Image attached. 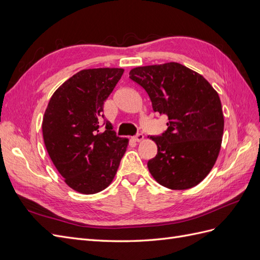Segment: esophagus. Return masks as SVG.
Listing matches in <instances>:
<instances>
[{
    "label": "esophagus",
    "instance_id": "esophagus-1",
    "mask_svg": "<svg viewBox=\"0 0 260 260\" xmlns=\"http://www.w3.org/2000/svg\"><path fill=\"white\" fill-rule=\"evenodd\" d=\"M132 140L135 141V142H141V141L144 140V136L142 135V133H138L136 137L132 138Z\"/></svg>",
    "mask_w": 260,
    "mask_h": 260
}]
</instances>
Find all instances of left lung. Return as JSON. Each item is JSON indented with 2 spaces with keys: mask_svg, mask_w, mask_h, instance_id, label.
Masks as SVG:
<instances>
[{
  "mask_svg": "<svg viewBox=\"0 0 260 260\" xmlns=\"http://www.w3.org/2000/svg\"><path fill=\"white\" fill-rule=\"evenodd\" d=\"M129 78L147 92L154 112L168 116V129L149 137L157 155L147 167L160 185L186 190L207 177L221 147L224 119L217 91L179 62L136 67Z\"/></svg>",
  "mask_w": 260,
  "mask_h": 260,
  "instance_id": "left-lung-1",
  "label": "left lung"
}]
</instances>
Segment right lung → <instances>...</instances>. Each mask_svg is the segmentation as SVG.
<instances>
[{"label":"right lung","instance_id":"add662e5","mask_svg":"<svg viewBox=\"0 0 260 260\" xmlns=\"http://www.w3.org/2000/svg\"><path fill=\"white\" fill-rule=\"evenodd\" d=\"M122 68L83 69L53 93L42 121L51 160L65 183L81 194H95L112 183L129 140L103 120V105L120 80Z\"/></svg>","mask_w":260,"mask_h":260}]
</instances>
